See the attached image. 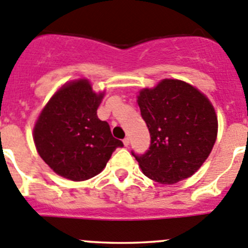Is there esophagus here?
I'll list each match as a JSON object with an SVG mask.
<instances>
[{
	"label": "esophagus",
	"instance_id": "obj_1",
	"mask_svg": "<svg viewBox=\"0 0 248 248\" xmlns=\"http://www.w3.org/2000/svg\"><path fill=\"white\" fill-rule=\"evenodd\" d=\"M124 146L129 145V138H128V137H126V138L124 139Z\"/></svg>",
	"mask_w": 248,
	"mask_h": 248
}]
</instances>
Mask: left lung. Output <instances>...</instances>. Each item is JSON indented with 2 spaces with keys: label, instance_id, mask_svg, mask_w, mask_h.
<instances>
[{
  "label": "left lung",
  "instance_id": "8db88e82",
  "mask_svg": "<svg viewBox=\"0 0 248 248\" xmlns=\"http://www.w3.org/2000/svg\"><path fill=\"white\" fill-rule=\"evenodd\" d=\"M140 115L150 133V146L136 157L144 174L161 184L193 175L210 155L218 121L210 100L179 80H163L139 92Z\"/></svg>",
  "mask_w": 248,
  "mask_h": 248
}]
</instances>
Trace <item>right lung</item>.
Returning <instances> with one entry per match:
<instances>
[{"mask_svg": "<svg viewBox=\"0 0 248 248\" xmlns=\"http://www.w3.org/2000/svg\"><path fill=\"white\" fill-rule=\"evenodd\" d=\"M103 94H95L87 80L63 86L41 112L35 129L36 149L57 174L80 182L103 170L124 143L112 137L97 109Z\"/></svg>", "mask_w": 248, "mask_h": 248, "instance_id": "1", "label": "right lung"}]
</instances>
